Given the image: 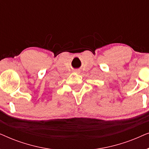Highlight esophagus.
I'll use <instances>...</instances> for the list:
<instances>
[{"label": "esophagus", "mask_w": 149, "mask_h": 149, "mask_svg": "<svg viewBox=\"0 0 149 149\" xmlns=\"http://www.w3.org/2000/svg\"><path fill=\"white\" fill-rule=\"evenodd\" d=\"M74 72H77V73H79V72H80V70H76L74 71Z\"/></svg>", "instance_id": "1"}]
</instances>
